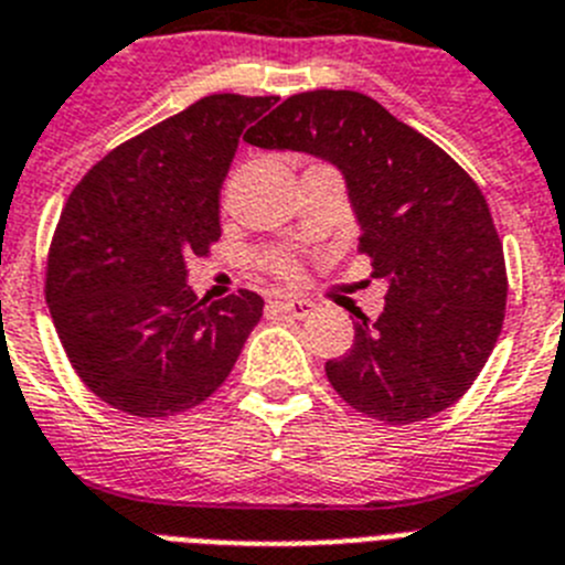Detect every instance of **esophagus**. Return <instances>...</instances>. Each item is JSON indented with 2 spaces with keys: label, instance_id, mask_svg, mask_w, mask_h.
Returning a JSON list of instances; mask_svg holds the SVG:
<instances>
[{
  "label": "esophagus",
  "instance_id": "34e87169",
  "mask_svg": "<svg viewBox=\"0 0 565 565\" xmlns=\"http://www.w3.org/2000/svg\"><path fill=\"white\" fill-rule=\"evenodd\" d=\"M273 307H278L281 312L292 315V318H309L315 312V303L309 298H298V295H287V298H278L273 301Z\"/></svg>",
  "mask_w": 565,
  "mask_h": 565
}]
</instances>
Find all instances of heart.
Returning <instances> with one entry per match:
<instances>
[{
  "label": "heart",
  "instance_id": "b5f03b06",
  "mask_svg": "<svg viewBox=\"0 0 565 565\" xmlns=\"http://www.w3.org/2000/svg\"><path fill=\"white\" fill-rule=\"evenodd\" d=\"M273 270H276L278 276H295V273H298V264L289 256H276L273 258Z\"/></svg>",
  "mask_w": 565,
  "mask_h": 565
}]
</instances>
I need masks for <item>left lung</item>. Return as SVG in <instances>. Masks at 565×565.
<instances>
[{
    "label": "left lung",
    "mask_w": 565,
    "mask_h": 565,
    "mask_svg": "<svg viewBox=\"0 0 565 565\" xmlns=\"http://www.w3.org/2000/svg\"><path fill=\"white\" fill-rule=\"evenodd\" d=\"M247 143L329 160L360 222L358 250L388 284L377 320L363 312L332 388L360 414L411 425L459 403L501 334L504 247L481 188L434 140L352 89L292 95Z\"/></svg>",
    "instance_id": "obj_1"
}]
</instances>
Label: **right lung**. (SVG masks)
Instances as JSON below:
<instances>
[{
  "instance_id": "right-lung-1",
  "label": "right lung",
  "mask_w": 565,
  "mask_h": 565,
  "mask_svg": "<svg viewBox=\"0 0 565 565\" xmlns=\"http://www.w3.org/2000/svg\"><path fill=\"white\" fill-rule=\"evenodd\" d=\"M276 100L200 98L111 149L73 188L44 295L75 374L111 408L160 419L205 403L262 320L250 289L196 298L185 262L220 242L238 137Z\"/></svg>"
}]
</instances>
